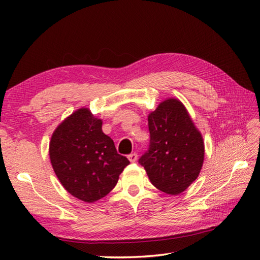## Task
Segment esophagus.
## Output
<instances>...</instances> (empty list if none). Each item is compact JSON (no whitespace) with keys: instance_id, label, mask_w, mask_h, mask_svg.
<instances>
[{"instance_id":"1","label":"esophagus","mask_w":260,"mask_h":260,"mask_svg":"<svg viewBox=\"0 0 260 260\" xmlns=\"http://www.w3.org/2000/svg\"><path fill=\"white\" fill-rule=\"evenodd\" d=\"M127 157H128L129 162H136L137 161V154L136 153H132Z\"/></svg>"}]
</instances>
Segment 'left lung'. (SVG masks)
Instances as JSON below:
<instances>
[{"mask_svg": "<svg viewBox=\"0 0 260 260\" xmlns=\"http://www.w3.org/2000/svg\"><path fill=\"white\" fill-rule=\"evenodd\" d=\"M150 150L140 159L151 183L178 196L201 172L204 142L187 109L178 98H168L148 114Z\"/></svg>", "mask_w": 260, "mask_h": 260, "instance_id": "8db88e82", "label": "left lung"}]
</instances>
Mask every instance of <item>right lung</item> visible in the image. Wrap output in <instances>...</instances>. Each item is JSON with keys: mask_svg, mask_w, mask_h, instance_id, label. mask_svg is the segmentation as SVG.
<instances>
[{"mask_svg": "<svg viewBox=\"0 0 260 260\" xmlns=\"http://www.w3.org/2000/svg\"><path fill=\"white\" fill-rule=\"evenodd\" d=\"M102 125L103 120L89 109L79 108L57 126L49 144V156L60 183L87 203L107 196L129 164L104 134Z\"/></svg>", "mask_w": 260, "mask_h": 260, "instance_id": "right-lung-1", "label": "right lung"}]
</instances>
